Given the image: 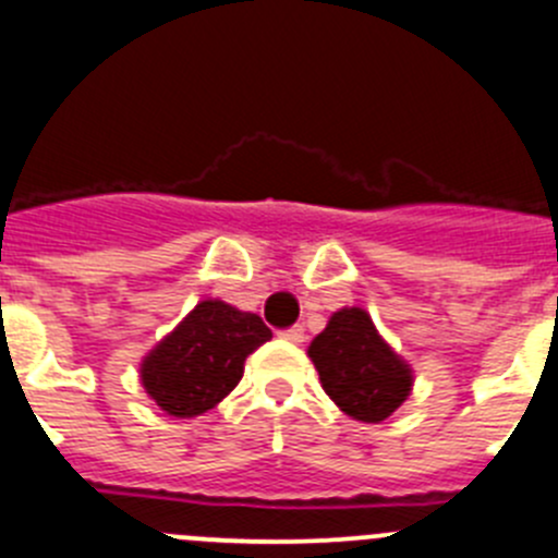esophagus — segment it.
Masks as SVG:
<instances>
[{
    "label": "esophagus",
    "instance_id": "esophagus-1",
    "mask_svg": "<svg viewBox=\"0 0 558 558\" xmlns=\"http://www.w3.org/2000/svg\"><path fill=\"white\" fill-rule=\"evenodd\" d=\"M280 338L289 340V343H302L305 340V329L296 324V327H289V329H280Z\"/></svg>",
    "mask_w": 558,
    "mask_h": 558
}]
</instances>
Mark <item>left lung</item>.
Masks as SVG:
<instances>
[{
    "mask_svg": "<svg viewBox=\"0 0 558 558\" xmlns=\"http://www.w3.org/2000/svg\"><path fill=\"white\" fill-rule=\"evenodd\" d=\"M322 387L362 423H381L405 400L411 371L381 340L362 307H343L307 349Z\"/></svg>",
    "mask_w": 558,
    "mask_h": 558,
    "instance_id": "1",
    "label": "left lung"
}]
</instances>
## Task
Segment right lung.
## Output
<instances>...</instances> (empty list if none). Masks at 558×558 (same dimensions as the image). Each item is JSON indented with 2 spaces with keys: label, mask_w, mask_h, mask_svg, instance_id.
<instances>
[{
  "label": "right lung",
  "mask_w": 558,
  "mask_h": 558,
  "mask_svg": "<svg viewBox=\"0 0 558 558\" xmlns=\"http://www.w3.org/2000/svg\"><path fill=\"white\" fill-rule=\"evenodd\" d=\"M272 338L256 313L220 300L198 302L191 316L144 360L149 398L171 416H198L240 384L245 356Z\"/></svg>",
  "instance_id": "add662e5"
}]
</instances>
